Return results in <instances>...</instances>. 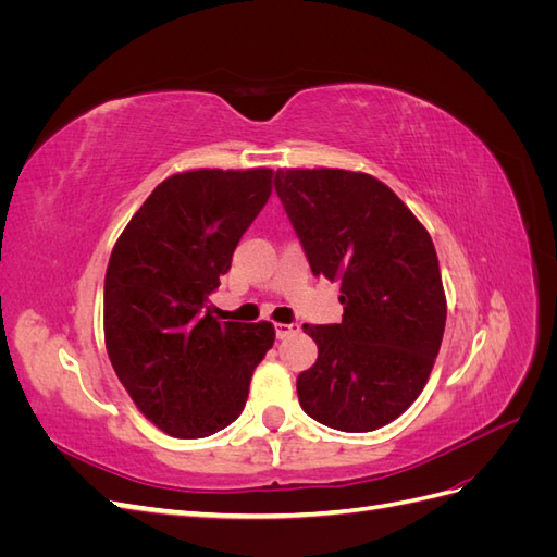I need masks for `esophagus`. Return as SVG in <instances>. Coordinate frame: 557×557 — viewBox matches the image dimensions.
Instances as JSON below:
<instances>
[{"mask_svg": "<svg viewBox=\"0 0 557 557\" xmlns=\"http://www.w3.org/2000/svg\"><path fill=\"white\" fill-rule=\"evenodd\" d=\"M295 332H299V327L297 325H285V323H278L276 325V339H288L290 334H295Z\"/></svg>", "mask_w": 557, "mask_h": 557, "instance_id": "obj_1", "label": "esophagus"}]
</instances>
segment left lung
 <instances>
[{
    "label": "left lung",
    "instance_id": "obj_1",
    "mask_svg": "<svg viewBox=\"0 0 557 557\" xmlns=\"http://www.w3.org/2000/svg\"><path fill=\"white\" fill-rule=\"evenodd\" d=\"M283 201L313 276L342 283L344 318L305 325L318 360L297 376L301 409L342 432L393 423L423 393L446 325L428 230L379 178L278 170Z\"/></svg>",
    "mask_w": 557,
    "mask_h": 557
}]
</instances>
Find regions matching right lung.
I'll return each instance as SVG.
<instances>
[{
    "instance_id": "1",
    "label": "right lung",
    "mask_w": 557,
    "mask_h": 557,
    "mask_svg": "<svg viewBox=\"0 0 557 557\" xmlns=\"http://www.w3.org/2000/svg\"><path fill=\"white\" fill-rule=\"evenodd\" d=\"M272 178L264 166L174 174L113 246L104 278L109 360L139 411L181 440L234 423L274 346L272 323H221L209 305Z\"/></svg>"
}]
</instances>
